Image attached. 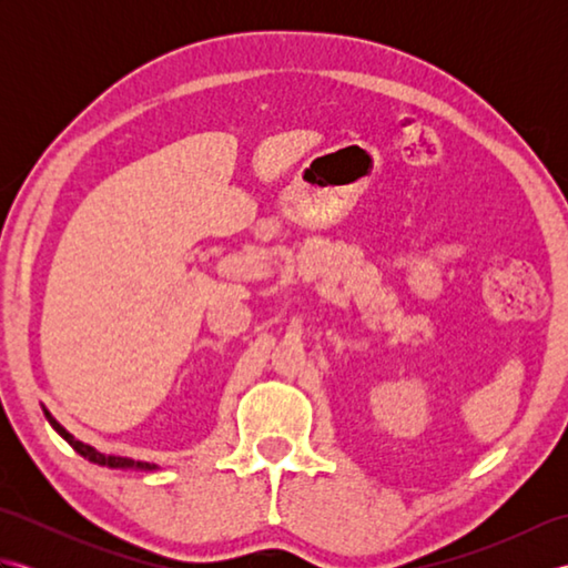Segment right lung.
Instances as JSON below:
<instances>
[{"instance_id": "add662e5", "label": "right lung", "mask_w": 568, "mask_h": 568, "mask_svg": "<svg viewBox=\"0 0 568 568\" xmlns=\"http://www.w3.org/2000/svg\"><path fill=\"white\" fill-rule=\"evenodd\" d=\"M43 415H45V419L51 422V427L60 434V437H63L72 449H75L80 456H84L88 458V462H92V464H100V466H110V468H136V470H155L159 466L155 464H146V462H134V458H124V456H110V454H102V452H98L94 449V446H90V444H82L80 439H75L72 437V434L60 425V422L48 413V409L43 407Z\"/></svg>"}]
</instances>
